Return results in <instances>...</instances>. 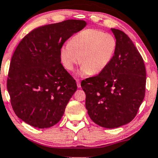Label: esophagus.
Masks as SVG:
<instances>
[{
    "label": "esophagus",
    "mask_w": 158,
    "mask_h": 158,
    "mask_svg": "<svg viewBox=\"0 0 158 158\" xmlns=\"http://www.w3.org/2000/svg\"><path fill=\"white\" fill-rule=\"evenodd\" d=\"M77 84L78 88H81V81H80V80L77 79Z\"/></svg>",
    "instance_id": "1"
}]
</instances>
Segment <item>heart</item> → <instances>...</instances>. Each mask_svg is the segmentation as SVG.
Here are the masks:
<instances>
[{
  "mask_svg": "<svg viewBox=\"0 0 158 158\" xmlns=\"http://www.w3.org/2000/svg\"><path fill=\"white\" fill-rule=\"evenodd\" d=\"M117 46L116 38L113 35L89 28L79 32L69 44L62 46L60 58L68 71H73L77 64H81L79 76L98 74L110 64Z\"/></svg>",
  "mask_w": 158,
  "mask_h": 158,
  "instance_id": "b5f03b06",
  "label": "heart"
}]
</instances>
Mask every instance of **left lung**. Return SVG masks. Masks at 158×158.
Here are the masks:
<instances>
[{
    "instance_id": "1",
    "label": "left lung",
    "mask_w": 158,
    "mask_h": 158,
    "mask_svg": "<svg viewBox=\"0 0 158 158\" xmlns=\"http://www.w3.org/2000/svg\"><path fill=\"white\" fill-rule=\"evenodd\" d=\"M117 49L110 64L96 77L81 82L91 119L105 128L128 124L136 116L145 94L144 61L129 36L111 28Z\"/></svg>"
}]
</instances>
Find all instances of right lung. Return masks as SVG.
<instances>
[{"label":"right lung","instance_id":"add662e5","mask_svg":"<svg viewBox=\"0 0 158 158\" xmlns=\"http://www.w3.org/2000/svg\"><path fill=\"white\" fill-rule=\"evenodd\" d=\"M86 26L66 20L41 26L18 45L10 64L7 89L15 114L39 129L59 123L77 89L76 81L61 64L64 42Z\"/></svg>","mask_w":158,"mask_h":158}]
</instances>
